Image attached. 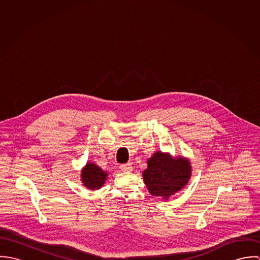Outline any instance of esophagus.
Instances as JSON below:
<instances>
[{"instance_id": "obj_1", "label": "esophagus", "mask_w": 260, "mask_h": 260, "mask_svg": "<svg viewBox=\"0 0 260 260\" xmlns=\"http://www.w3.org/2000/svg\"><path fill=\"white\" fill-rule=\"evenodd\" d=\"M120 169L124 172H130L132 171V165L131 163H126V164H121L120 165Z\"/></svg>"}]
</instances>
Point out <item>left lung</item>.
Masks as SVG:
<instances>
[{"instance_id":"8db88e82","label":"left lung","mask_w":260,"mask_h":260,"mask_svg":"<svg viewBox=\"0 0 260 260\" xmlns=\"http://www.w3.org/2000/svg\"><path fill=\"white\" fill-rule=\"evenodd\" d=\"M191 176L189 160L179 156L172 158L167 153L155 152L147 161V169L143 171L144 183L153 196L168 199L188 183Z\"/></svg>"}]
</instances>
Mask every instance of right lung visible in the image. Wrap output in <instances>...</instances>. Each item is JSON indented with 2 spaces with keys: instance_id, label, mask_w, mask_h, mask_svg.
Masks as SVG:
<instances>
[{
  "instance_id": "add662e5",
  "label": "right lung",
  "mask_w": 260,
  "mask_h": 260,
  "mask_svg": "<svg viewBox=\"0 0 260 260\" xmlns=\"http://www.w3.org/2000/svg\"><path fill=\"white\" fill-rule=\"evenodd\" d=\"M108 173L104 172L99 166L94 163H87L86 166L82 169L81 177L82 183L91 190L100 189L105 183Z\"/></svg>"
}]
</instances>
